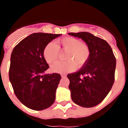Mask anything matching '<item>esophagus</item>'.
<instances>
[{"label": "esophagus", "instance_id": "obj_1", "mask_svg": "<svg viewBox=\"0 0 128 128\" xmlns=\"http://www.w3.org/2000/svg\"><path fill=\"white\" fill-rule=\"evenodd\" d=\"M61 76H62V78H65V77H66V74H62V75H61Z\"/></svg>", "mask_w": 128, "mask_h": 128}]
</instances>
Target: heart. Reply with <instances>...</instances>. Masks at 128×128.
<instances>
[{
  "label": "heart",
  "mask_w": 128,
  "mask_h": 128,
  "mask_svg": "<svg viewBox=\"0 0 128 128\" xmlns=\"http://www.w3.org/2000/svg\"><path fill=\"white\" fill-rule=\"evenodd\" d=\"M56 46L53 42L47 44L43 50V56L48 63H52L59 57L60 50L67 52L65 62H56L50 66L52 71L56 73L73 72L77 66L81 68L85 65L90 57V48L86 43L80 40L66 36L59 40Z\"/></svg>",
  "instance_id": "heart-1"
}]
</instances>
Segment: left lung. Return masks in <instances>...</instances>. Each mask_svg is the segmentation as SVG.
I'll use <instances>...</instances> for the list:
<instances>
[{"instance_id":"1","label":"left lung","mask_w":128,"mask_h":128,"mask_svg":"<svg viewBox=\"0 0 128 128\" xmlns=\"http://www.w3.org/2000/svg\"><path fill=\"white\" fill-rule=\"evenodd\" d=\"M68 34L80 38L88 45L90 57L78 72L67 75L72 100L79 106L91 108L102 102L115 81L116 59L104 40L87 32Z\"/></svg>"}]
</instances>
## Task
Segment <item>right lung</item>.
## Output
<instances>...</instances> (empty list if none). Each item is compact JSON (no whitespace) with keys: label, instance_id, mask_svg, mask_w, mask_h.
<instances>
[{"label":"right lung","instance_id":"obj_1","mask_svg":"<svg viewBox=\"0 0 128 128\" xmlns=\"http://www.w3.org/2000/svg\"><path fill=\"white\" fill-rule=\"evenodd\" d=\"M60 34L38 32L30 34L13 48L9 77L14 93L28 108L40 111L54 103L60 74H43L49 68L43 56L47 44Z\"/></svg>","mask_w":128,"mask_h":128}]
</instances>
